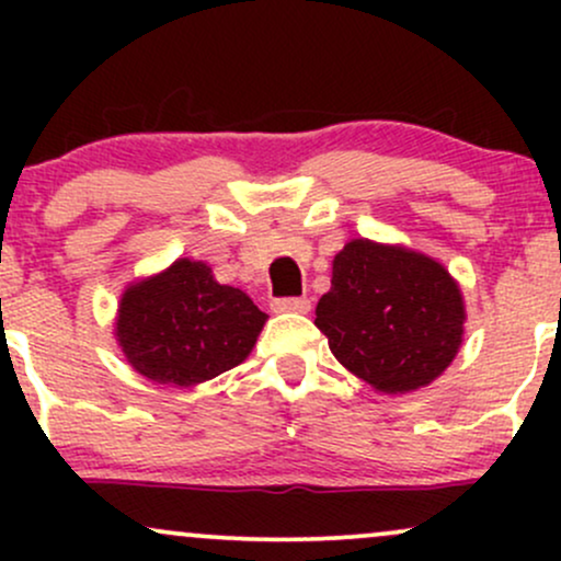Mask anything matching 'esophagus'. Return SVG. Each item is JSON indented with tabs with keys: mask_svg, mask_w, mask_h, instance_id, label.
I'll return each instance as SVG.
<instances>
[{
	"mask_svg": "<svg viewBox=\"0 0 561 561\" xmlns=\"http://www.w3.org/2000/svg\"><path fill=\"white\" fill-rule=\"evenodd\" d=\"M276 313H308L311 311V300L308 298H276L272 302Z\"/></svg>",
	"mask_w": 561,
	"mask_h": 561,
	"instance_id": "1",
	"label": "esophagus"
}]
</instances>
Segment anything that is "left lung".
<instances>
[{
    "instance_id": "left-lung-1",
    "label": "left lung",
    "mask_w": 561,
    "mask_h": 561,
    "mask_svg": "<svg viewBox=\"0 0 561 561\" xmlns=\"http://www.w3.org/2000/svg\"><path fill=\"white\" fill-rule=\"evenodd\" d=\"M465 300L446 266L371 240H351L332 261L317 327L340 364L379 392L433 382L459 353Z\"/></svg>"
}]
</instances>
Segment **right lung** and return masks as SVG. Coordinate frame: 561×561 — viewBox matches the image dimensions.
<instances>
[{"instance_id":"1","label":"right lung","mask_w":561,"mask_h":561,"mask_svg":"<svg viewBox=\"0 0 561 561\" xmlns=\"http://www.w3.org/2000/svg\"><path fill=\"white\" fill-rule=\"evenodd\" d=\"M266 319L242 289L218 285L203 261L179 259L126 289L115 337L141 377L192 388L242 364Z\"/></svg>"}]
</instances>
